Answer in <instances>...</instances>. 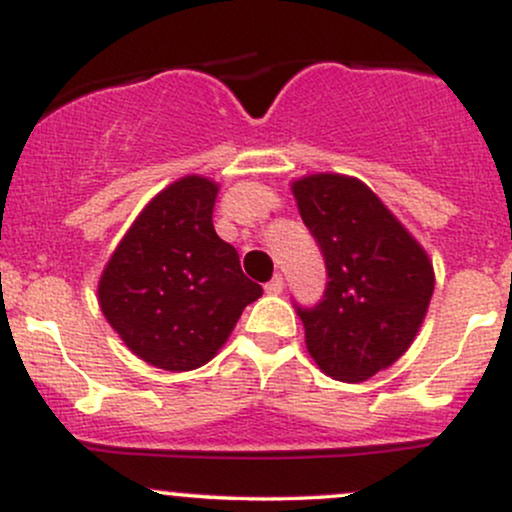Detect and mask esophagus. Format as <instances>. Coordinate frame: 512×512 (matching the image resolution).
<instances>
[{
    "instance_id": "1",
    "label": "esophagus",
    "mask_w": 512,
    "mask_h": 512,
    "mask_svg": "<svg viewBox=\"0 0 512 512\" xmlns=\"http://www.w3.org/2000/svg\"><path fill=\"white\" fill-rule=\"evenodd\" d=\"M264 291H267L269 296H279V293L284 291V279H281V276L276 274L274 279L269 281V284H264Z\"/></svg>"
}]
</instances>
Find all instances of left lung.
<instances>
[{
    "label": "left lung",
    "mask_w": 512,
    "mask_h": 512,
    "mask_svg": "<svg viewBox=\"0 0 512 512\" xmlns=\"http://www.w3.org/2000/svg\"><path fill=\"white\" fill-rule=\"evenodd\" d=\"M291 190L330 279L320 303L296 305L305 346L322 373L361 383L414 342L436 284L433 264L361 180L317 173Z\"/></svg>",
    "instance_id": "1"
}]
</instances>
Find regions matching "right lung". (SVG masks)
Instances as JSON below:
<instances>
[{
    "label": "right lung",
    "instance_id": "add662e5",
    "mask_svg": "<svg viewBox=\"0 0 512 512\" xmlns=\"http://www.w3.org/2000/svg\"><path fill=\"white\" fill-rule=\"evenodd\" d=\"M219 185L187 175L146 204L98 281L105 320L132 354L180 373L216 356L262 286L214 231Z\"/></svg>",
    "mask_w": 512,
    "mask_h": 512
}]
</instances>
